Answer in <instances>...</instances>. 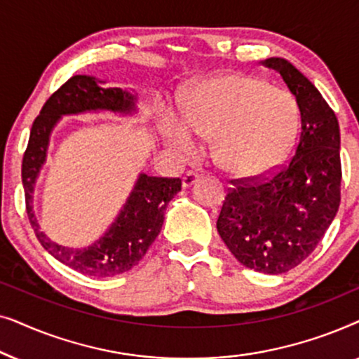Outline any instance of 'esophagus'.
Returning a JSON list of instances; mask_svg holds the SVG:
<instances>
[{
    "label": "esophagus",
    "instance_id": "1",
    "mask_svg": "<svg viewBox=\"0 0 359 359\" xmlns=\"http://www.w3.org/2000/svg\"><path fill=\"white\" fill-rule=\"evenodd\" d=\"M198 180H199V175L198 173L188 171V173L183 175V178H181V183H183V188H189V186H193Z\"/></svg>",
    "mask_w": 359,
    "mask_h": 359
}]
</instances>
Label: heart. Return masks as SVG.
I'll use <instances>...</instances> for the list:
<instances>
[{
  "mask_svg": "<svg viewBox=\"0 0 359 359\" xmlns=\"http://www.w3.org/2000/svg\"><path fill=\"white\" fill-rule=\"evenodd\" d=\"M299 127V107L286 90L247 73H224L199 81L183 116L165 111L161 129L178 154L193 156L203 139H214L219 166L238 178H257L283 165Z\"/></svg>",
  "mask_w": 359,
  "mask_h": 359,
  "instance_id": "1",
  "label": "heart"
}]
</instances>
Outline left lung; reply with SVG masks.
Segmentation results:
<instances>
[{
    "label": "left lung",
    "instance_id": "left-lung-1",
    "mask_svg": "<svg viewBox=\"0 0 359 359\" xmlns=\"http://www.w3.org/2000/svg\"><path fill=\"white\" fill-rule=\"evenodd\" d=\"M296 97L301 132L286 168L263 183L232 181L217 232L243 266L283 274L320 242L340 205V127L320 93L286 58H266Z\"/></svg>",
    "mask_w": 359,
    "mask_h": 359
}]
</instances>
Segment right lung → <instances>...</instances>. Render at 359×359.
Returning a JSON list of instances; mask_svg holds the SVG:
<instances>
[{"label":"right lung","mask_w":359,"mask_h":359,"mask_svg":"<svg viewBox=\"0 0 359 359\" xmlns=\"http://www.w3.org/2000/svg\"><path fill=\"white\" fill-rule=\"evenodd\" d=\"M95 76L75 75L62 85L43 104L34 121L29 144L22 158V186L27 217L42 247L75 271L95 278L116 276L129 271L145 257L158 237L166 205L181 191L180 178H158L140 173L134 189L101 238L83 248H72L53 242L42 232L34 214V188L47 158L48 142L63 116L109 111L135 114L137 95L122 88H107Z\"/></svg>","instance_id":"add662e5"}]
</instances>
